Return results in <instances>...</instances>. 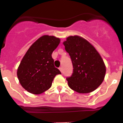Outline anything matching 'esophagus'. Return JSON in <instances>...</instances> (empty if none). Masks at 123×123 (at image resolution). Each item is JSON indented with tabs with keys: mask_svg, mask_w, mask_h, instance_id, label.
Instances as JSON below:
<instances>
[{
	"mask_svg": "<svg viewBox=\"0 0 123 123\" xmlns=\"http://www.w3.org/2000/svg\"><path fill=\"white\" fill-rule=\"evenodd\" d=\"M59 69H60V71L61 72H62V67H60V68H59Z\"/></svg>",
	"mask_w": 123,
	"mask_h": 123,
	"instance_id": "34e87169",
	"label": "esophagus"
}]
</instances>
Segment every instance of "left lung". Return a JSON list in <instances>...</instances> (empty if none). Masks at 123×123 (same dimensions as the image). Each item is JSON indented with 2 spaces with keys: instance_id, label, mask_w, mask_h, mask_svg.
I'll list each match as a JSON object with an SVG mask.
<instances>
[{
  "instance_id": "left-lung-1",
  "label": "left lung",
  "mask_w": 123,
  "mask_h": 123,
  "mask_svg": "<svg viewBox=\"0 0 123 123\" xmlns=\"http://www.w3.org/2000/svg\"><path fill=\"white\" fill-rule=\"evenodd\" d=\"M73 66V73L67 78L68 86L80 94L95 91L104 81V62L89 42L79 36H69L63 42Z\"/></svg>"
}]
</instances>
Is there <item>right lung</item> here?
<instances>
[{
	"mask_svg": "<svg viewBox=\"0 0 123 123\" xmlns=\"http://www.w3.org/2000/svg\"><path fill=\"white\" fill-rule=\"evenodd\" d=\"M60 42L58 37L42 36L25 54L17 69V76L21 86L28 92L42 94L50 88L55 76L61 74L54 66L52 57Z\"/></svg>",
	"mask_w": 123,
	"mask_h": 123,
	"instance_id": "1",
	"label": "right lung"
}]
</instances>
